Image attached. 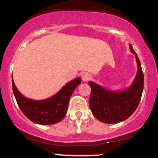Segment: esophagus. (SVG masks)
I'll return each instance as SVG.
<instances>
[{
    "label": "esophagus",
    "mask_w": 158,
    "mask_h": 158,
    "mask_svg": "<svg viewBox=\"0 0 158 158\" xmlns=\"http://www.w3.org/2000/svg\"><path fill=\"white\" fill-rule=\"evenodd\" d=\"M81 77H82V81H84V82H86V81H89L91 78L90 74H88V73H83L82 75H81Z\"/></svg>",
    "instance_id": "1"
}]
</instances>
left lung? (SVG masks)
<instances>
[{"label":"left lung","mask_w":158,"mask_h":158,"mask_svg":"<svg viewBox=\"0 0 158 158\" xmlns=\"http://www.w3.org/2000/svg\"><path fill=\"white\" fill-rule=\"evenodd\" d=\"M130 49L135 56L138 71L133 84L128 88L112 91L89 81L91 87L90 109L95 118L103 123H117L127 120L139 104L144 87V75L139 59L131 44Z\"/></svg>","instance_id":"1"}]
</instances>
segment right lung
<instances>
[{"label": "right lung", "instance_id": "obj_1", "mask_svg": "<svg viewBox=\"0 0 158 158\" xmlns=\"http://www.w3.org/2000/svg\"><path fill=\"white\" fill-rule=\"evenodd\" d=\"M81 83V77H77L65 84L52 97L34 100L23 96L12 80L13 94L21 111L31 121L42 125L54 124L65 118L71 96Z\"/></svg>", "mask_w": 158, "mask_h": 158}]
</instances>
